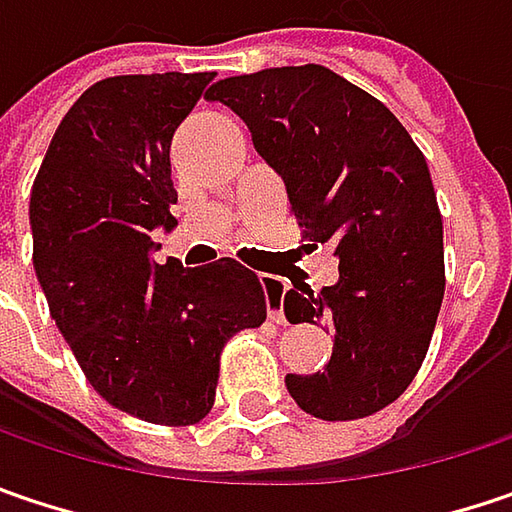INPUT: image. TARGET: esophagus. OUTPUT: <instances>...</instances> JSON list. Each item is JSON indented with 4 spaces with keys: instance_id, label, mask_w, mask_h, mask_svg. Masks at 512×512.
Listing matches in <instances>:
<instances>
[{
    "instance_id": "1",
    "label": "esophagus",
    "mask_w": 512,
    "mask_h": 512,
    "mask_svg": "<svg viewBox=\"0 0 512 512\" xmlns=\"http://www.w3.org/2000/svg\"><path fill=\"white\" fill-rule=\"evenodd\" d=\"M260 281H263V289H266L269 318H272L275 324H286V316H284V289L286 286L281 284L278 278H272V275H263Z\"/></svg>"
}]
</instances>
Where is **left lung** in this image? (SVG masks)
Returning <instances> with one entry per match:
<instances>
[{"instance_id": "left-lung-1", "label": "left lung", "mask_w": 512, "mask_h": 512, "mask_svg": "<svg viewBox=\"0 0 512 512\" xmlns=\"http://www.w3.org/2000/svg\"><path fill=\"white\" fill-rule=\"evenodd\" d=\"M205 98L246 121L307 249L339 257L336 284L284 295L289 324L336 330L321 374H286L292 400L318 420L391 406L426 359L446 289L426 156L388 106L316 63L226 77Z\"/></svg>"}]
</instances>
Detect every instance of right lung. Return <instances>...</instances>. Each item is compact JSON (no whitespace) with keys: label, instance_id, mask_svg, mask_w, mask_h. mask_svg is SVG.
I'll return each mask as SVG.
<instances>
[{"label":"right lung","instance_id":"right-lung-1","mask_svg":"<svg viewBox=\"0 0 512 512\" xmlns=\"http://www.w3.org/2000/svg\"><path fill=\"white\" fill-rule=\"evenodd\" d=\"M214 72L118 75L60 121L31 188L34 269L80 371L109 406L194 426L217 397L226 342L266 321V292L234 257L150 260L176 226L170 138Z\"/></svg>","mask_w":512,"mask_h":512}]
</instances>
